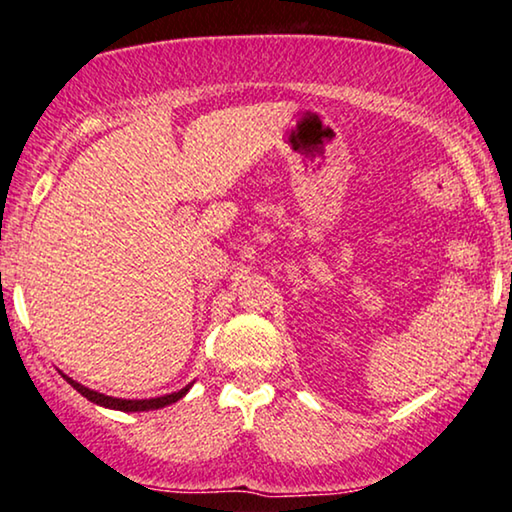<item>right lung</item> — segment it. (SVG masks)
<instances>
[{
	"label": "right lung",
	"instance_id": "obj_1",
	"mask_svg": "<svg viewBox=\"0 0 512 512\" xmlns=\"http://www.w3.org/2000/svg\"><path fill=\"white\" fill-rule=\"evenodd\" d=\"M62 378L67 380V383L74 387L76 392H81L85 399L97 403V406H104V408H113V410H125V413H139V410H157V408H164V406H171V403H176L178 399H183L187 390H190L192 385H185L183 390L178 392H171V394H164V397H155V399H115V397H106V394H99L95 390H90V387H85L81 383H76V380H71L69 376Z\"/></svg>",
	"mask_w": 512,
	"mask_h": 512
}]
</instances>
